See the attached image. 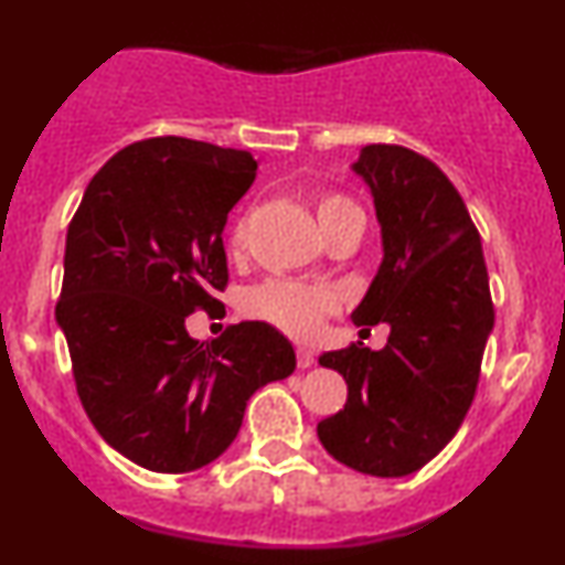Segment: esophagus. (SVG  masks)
I'll return each instance as SVG.
<instances>
[{"mask_svg": "<svg viewBox=\"0 0 565 565\" xmlns=\"http://www.w3.org/2000/svg\"><path fill=\"white\" fill-rule=\"evenodd\" d=\"M313 361H316L313 350L305 348V345H297V366H300V369H308L310 364H313Z\"/></svg>", "mask_w": 565, "mask_h": 565, "instance_id": "34e87169", "label": "esophagus"}]
</instances>
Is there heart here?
<instances>
[{"instance_id":"heart-1","label":"heart","mask_w":565,"mask_h":565,"mask_svg":"<svg viewBox=\"0 0 565 565\" xmlns=\"http://www.w3.org/2000/svg\"><path fill=\"white\" fill-rule=\"evenodd\" d=\"M319 212L321 228H327L334 220L348 215H364L361 206L353 199L342 196V193H323L316 204ZM231 249H238L244 244V225H233L228 236ZM334 310V297L327 289L313 287V284L287 281V278H274L260 287L249 289L244 297V313L252 319H260L274 323L281 332L295 337H308L319 329L321 319Z\"/></svg>"}]
</instances>
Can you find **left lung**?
<instances>
[{"label": "left lung", "mask_w": 565, "mask_h": 565, "mask_svg": "<svg viewBox=\"0 0 565 565\" xmlns=\"http://www.w3.org/2000/svg\"><path fill=\"white\" fill-rule=\"evenodd\" d=\"M353 170L372 188L385 246L353 321H385L391 334L382 350L350 342L321 355V366L345 377L348 401L321 419L319 438L348 468L401 478L425 468L462 425L494 305L478 228L430 159L374 142Z\"/></svg>", "instance_id": "8db88e82"}]
</instances>
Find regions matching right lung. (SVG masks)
<instances>
[{
  "label": "right lung",
  "mask_w": 565,
  "mask_h": 565,
  "mask_svg": "<svg viewBox=\"0 0 565 565\" xmlns=\"http://www.w3.org/2000/svg\"><path fill=\"white\" fill-rule=\"evenodd\" d=\"M249 151L178 135L114 153L71 217L55 319L76 393L108 446L153 472L217 459L257 387L295 372L289 340L265 321L210 345L185 319L223 305V228L257 174Z\"/></svg>",
  "instance_id": "obj_1"
}]
</instances>
